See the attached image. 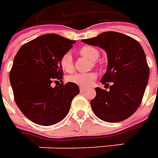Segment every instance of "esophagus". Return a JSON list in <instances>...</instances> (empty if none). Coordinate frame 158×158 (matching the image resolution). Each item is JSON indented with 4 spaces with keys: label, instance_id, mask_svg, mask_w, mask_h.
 Instances as JSON below:
<instances>
[{
    "label": "esophagus",
    "instance_id": "34e87169",
    "mask_svg": "<svg viewBox=\"0 0 158 158\" xmlns=\"http://www.w3.org/2000/svg\"><path fill=\"white\" fill-rule=\"evenodd\" d=\"M85 89H86V88H84V87H80V88H79L80 93H83V92H85Z\"/></svg>",
    "mask_w": 158,
    "mask_h": 158
}]
</instances>
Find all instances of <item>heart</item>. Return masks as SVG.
Masks as SVG:
<instances>
[{"label":"heart","instance_id":"1","mask_svg":"<svg viewBox=\"0 0 158 158\" xmlns=\"http://www.w3.org/2000/svg\"><path fill=\"white\" fill-rule=\"evenodd\" d=\"M79 53L83 57L89 59L91 62L96 61L100 56L99 51L92 46L82 47L79 49ZM60 66H61L62 69L67 73H70L73 71V62L71 52H67L62 55L61 58H60ZM96 78L97 73L95 72H89V73H76L69 76L68 80L69 82L73 83L81 87H89L94 82Z\"/></svg>","mask_w":158,"mask_h":158}]
</instances>
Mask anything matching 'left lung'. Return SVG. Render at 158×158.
Segmentation results:
<instances>
[{
  "mask_svg": "<svg viewBox=\"0 0 158 158\" xmlns=\"http://www.w3.org/2000/svg\"><path fill=\"white\" fill-rule=\"evenodd\" d=\"M83 42L105 49L108 66L100 82L110 90L96 88L90 101L94 115L106 122H120L132 115L144 95L149 67L143 48L132 37L116 31H106Z\"/></svg>",
  "mask_w": 158,
  "mask_h": 158,
  "instance_id": "1",
  "label": "left lung"
}]
</instances>
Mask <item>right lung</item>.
I'll use <instances>...</instances> for the list:
<instances>
[{"mask_svg": "<svg viewBox=\"0 0 158 158\" xmlns=\"http://www.w3.org/2000/svg\"><path fill=\"white\" fill-rule=\"evenodd\" d=\"M73 43L58 34L42 35L23 45L14 58L10 71L14 100L23 115L37 125L61 121L79 93V86L71 82L52 86L62 81L60 58Z\"/></svg>", "mask_w": 158, "mask_h": 158, "instance_id": "1", "label": "right lung"}]
</instances>
